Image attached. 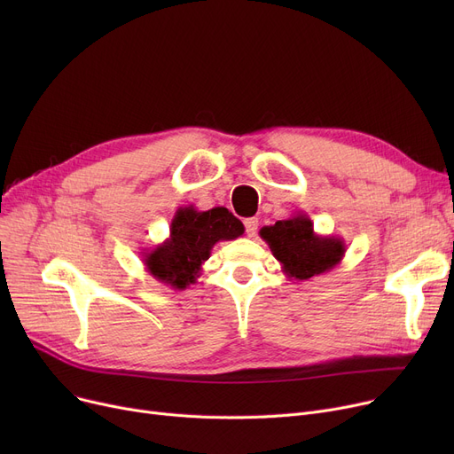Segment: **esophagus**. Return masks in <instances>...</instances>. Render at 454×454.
<instances>
[{"instance_id":"obj_1","label":"esophagus","mask_w":454,"mask_h":454,"mask_svg":"<svg viewBox=\"0 0 454 454\" xmlns=\"http://www.w3.org/2000/svg\"><path fill=\"white\" fill-rule=\"evenodd\" d=\"M257 224H259V221L254 219V217L245 221V228H247V235H248V237H255V233H257Z\"/></svg>"}]
</instances>
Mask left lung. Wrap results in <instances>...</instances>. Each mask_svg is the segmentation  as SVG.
Instances as JSON below:
<instances>
[{"mask_svg":"<svg viewBox=\"0 0 454 454\" xmlns=\"http://www.w3.org/2000/svg\"><path fill=\"white\" fill-rule=\"evenodd\" d=\"M272 255L279 261L281 272L289 279H309L327 274L346 254V243L337 235H318L309 215L298 211L289 219L259 230Z\"/></svg>","mask_w":454,"mask_h":454,"instance_id":"obj_1","label":"left lung"}]
</instances>
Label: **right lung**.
<instances>
[{
	"label": "right lung",
	"instance_id": "add662e5",
	"mask_svg": "<svg viewBox=\"0 0 454 454\" xmlns=\"http://www.w3.org/2000/svg\"><path fill=\"white\" fill-rule=\"evenodd\" d=\"M243 233V223L223 206L207 211H199L195 206L178 207L169 237L156 248L143 252V265L156 281L184 291L202 274V265L215 245L233 241Z\"/></svg>",
	"mask_w": 454,
	"mask_h": 454
}]
</instances>
